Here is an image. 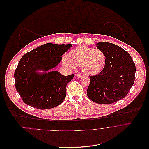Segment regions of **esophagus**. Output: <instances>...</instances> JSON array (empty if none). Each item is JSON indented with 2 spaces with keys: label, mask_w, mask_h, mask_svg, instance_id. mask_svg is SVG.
I'll use <instances>...</instances> for the list:
<instances>
[{
  "label": "esophagus",
  "mask_w": 149,
  "mask_h": 149,
  "mask_svg": "<svg viewBox=\"0 0 149 149\" xmlns=\"http://www.w3.org/2000/svg\"><path fill=\"white\" fill-rule=\"evenodd\" d=\"M76 76H77V77L80 78V77H81L83 76V74H77Z\"/></svg>",
  "instance_id": "1"
}]
</instances>
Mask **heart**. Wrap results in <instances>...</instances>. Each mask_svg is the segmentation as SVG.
<instances>
[{"instance_id":"obj_1","label":"heart","mask_w":149,"mask_h":149,"mask_svg":"<svg viewBox=\"0 0 149 149\" xmlns=\"http://www.w3.org/2000/svg\"><path fill=\"white\" fill-rule=\"evenodd\" d=\"M106 61V55L101 50L80 46L69 53L63 59V64L69 69L81 67L84 74L94 75L103 70Z\"/></svg>"}]
</instances>
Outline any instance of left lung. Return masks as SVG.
Wrapping results in <instances>:
<instances>
[{
  "instance_id": "8db88e82",
  "label": "left lung",
  "mask_w": 149,
  "mask_h": 149,
  "mask_svg": "<svg viewBox=\"0 0 149 149\" xmlns=\"http://www.w3.org/2000/svg\"><path fill=\"white\" fill-rule=\"evenodd\" d=\"M96 46L104 53L106 61L100 73L90 76L87 95L95 103L111 104L127 96L135 80L136 66L122 47L107 42H99Z\"/></svg>"
}]
</instances>
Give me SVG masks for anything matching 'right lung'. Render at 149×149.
Instances as JSON below:
<instances>
[{"label":"right lung","mask_w":149,"mask_h":149,"mask_svg":"<svg viewBox=\"0 0 149 149\" xmlns=\"http://www.w3.org/2000/svg\"><path fill=\"white\" fill-rule=\"evenodd\" d=\"M71 44L46 43L26 53L15 72V87L26 104L44 110L58 106L65 100L67 84L74 74L63 76L58 71L46 72L56 68Z\"/></svg>","instance_id":"obj_1"}]
</instances>
